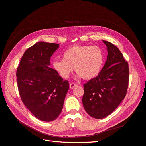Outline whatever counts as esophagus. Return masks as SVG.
Instances as JSON below:
<instances>
[{"instance_id": "1", "label": "esophagus", "mask_w": 146, "mask_h": 146, "mask_svg": "<svg viewBox=\"0 0 146 146\" xmlns=\"http://www.w3.org/2000/svg\"><path fill=\"white\" fill-rule=\"evenodd\" d=\"M76 86H77V85H76V83H70L69 84V87H70V89H73V88L74 87H76Z\"/></svg>"}]
</instances>
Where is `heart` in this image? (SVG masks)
<instances>
[{"label":"heart","mask_w":146,"mask_h":146,"mask_svg":"<svg viewBox=\"0 0 146 146\" xmlns=\"http://www.w3.org/2000/svg\"><path fill=\"white\" fill-rule=\"evenodd\" d=\"M62 57L53 61L52 66L63 78H68L74 68L78 77L91 80L99 74L104 61L102 49L91 45L74 46L64 51Z\"/></svg>","instance_id":"heart-1"}]
</instances>
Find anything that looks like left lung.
<instances>
[{
    "mask_svg": "<svg viewBox=\"0 0 146 146\" xmlns=\"http://www.w3.org/2000/svg\"><path fill=\"white\" fill-rule=\"evenodd\" d=\"M103 42L107 47V61L98 76L83 85V107L95 119L112 113L125 98L129 85L128 63L116 46Z\"/></svg>",
    "mask_w": 146,
    "mask_h": 146,
    "instance_id": "left-lung-1",
    "label": "left lung"
}]
</instances>
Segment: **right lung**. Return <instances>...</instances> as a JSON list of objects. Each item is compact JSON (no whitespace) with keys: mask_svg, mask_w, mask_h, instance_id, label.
<instances>
[{"mask_svg":"<svg viewBox=\"0 0 146 146\" xmlns=\"http://www.w3.org/2000/svg\"><path fill=\"white\" fill-rule=\"evenodd\" d=\"M59 47L55 43L38 42L26 50L16 70L22 101L38 119L53 121L62 111L69 82L49 67L50 57Z\"/></svg>","mask_w":146,"mask_h":146,"instance_id":"obj_1","label":"right lung"}]
</instances>
